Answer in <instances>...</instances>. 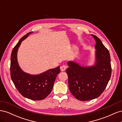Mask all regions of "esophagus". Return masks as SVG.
Listing matches in <instances>:
<instances>
[{
  "mask_svg": "<svg viewBox=\"0 0 122 122\" xmlns=\"http://www.w3.org/2000/svg\"><path fill=\"white\" fill-rule=\"evenodd\" d=\"M60 69H61V71L63 72V71H65V70H66V69H67V67H66V66H65V65H63V66H61V68H60Z\"/></svg>",
  "mask_w": 122,
  "mask_h": 122,
  "instance_id": "1",
  "label": "esophagus"
}]
</instances>
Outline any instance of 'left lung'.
Masks as SVG:
<instances>
[{
  "instance_id": "1",
  "label": "left lung",
  "mask_w": 122,
  "mask_h": 122,
  "mask_svg": "<svg viewBox=\"0 0 122 122\" xmlns=\"http://www.w3.org/2000/svg\"><path fill=\"white\" fill-rule=\"evenodd\" d=\"M91 35L96 43L95 64L82 67L76 62L70 61L66 70L69 90L80 101L91 100L99 97L105 89L112 74L108 49L97 36Z\"/></svg>"
}]
</instances>
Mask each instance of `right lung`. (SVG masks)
Returning a JSON list of instances; mask_svg holds the SVG:
<instances>
[{
  "label": "right lung",
  "instance_id": "add662e5",
  "mask_svg": "<svg viewBox=\"0 0 122 122\" xmlns=\"http://www.w3.org/2000/svg\"><path fill=\"white\" fill-rule=\"evenodd\" d=\"M32 32L23 36L13 48L10 56V76L19 93L23 97L33 100H41L46 98L52 90L60 66L38 75H31L22 71L17 61V52L22 42Z\"/></svg>",
  "mask_w": 122,
  "mask_h": 122
}]
</instances>
